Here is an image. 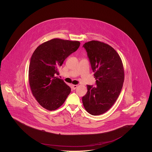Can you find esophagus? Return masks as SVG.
<instances>
[{
  "instance_id": "34e87169",
  "label": "esophagus",
  "mask_w": 152,
  "mask_h": 152,
  "mask_svg": "<svg viewBox=\"0 0 152 152\" xmlns=\"http://www.w3.org/2000/svg\"><path fill=\"white\" fill-rule=\"evenodd\" d=\"M77 85H73V90H75V89L76 88H77Z\"/></svg>"
}]
</instances>
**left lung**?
<instances>
[{
    "instance_id": "left-lung-1",
    "label": "left lung",
    "mask_w": 152,
    "mask_h": 152,
    "mask_svg": "<svg viewBox=\"0 0 152 152\" xmlns=\"http://www.w3.org/2000/svg\"><path fill=\"white\" fill-rule=\"evenodd\" d=\"M87 52L96 80V86H87L83 104L92 115H100L110 108L123 88L124 71L121 59L108 44L91 41L83 45Z\"/></svg>"
}]
</instances>
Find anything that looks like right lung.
<instances>
[{
    "label": "right lung",
    "mask_w": 152,
    "mask_h": 152,
    "mask_svg": "<svg viewBox=\"0 0 152 152\" xmlns=\"http://www.w3.org/2000/svg\"><path fill=\"white\" fill-rule=\"evenodd\" d=\"M78 41L53 39L40 45L34 52L29 62V86L39 104L53 110L63 105L71 92V88L56 76L58 68L65 58L77 51Z\"/></svg>",
    "instance_id": "1"
}]
</instances>
